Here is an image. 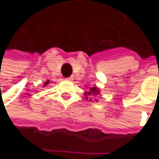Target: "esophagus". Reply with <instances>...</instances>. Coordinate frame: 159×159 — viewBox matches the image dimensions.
Wrapping results in <instances>:
<instances>
[{"label": "esophagus", "mask_w": 159, "mask_h": 159, "mask_svg": "<svg viewBox=\"0 0 159 159\" xmlns=\"http://www.w3.org/2000/svg\"><path fill=\"white\" fill-rule=\"evenodd\" d=\"M67 80H68V81H73V80H74V77H73V76H70V77L67 78Z\"/></svg>", "instance_id": "1"}]
</instances>
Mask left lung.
I'll return each mask as SVG.
<instances>
[{
  "label": "left lung",
  "mask_w": 159,
  "mask_h": 159,
  "mask_svg": "<svg viewBox=\"0 0 159 159\" xmlns=\"http://www.w3.org/2000/svg\"><path fill=\"white\" fill-rule=\"evenodd\" d=\"M99 93H100V90L98 89V87L93 86V87H90L88 91H85L84 95V98H85L86 99H88V97H91V96L96 97V96H98ZM89 100H91V99H89ZM96 100H97V99H96ZM97 101H98V100H97Z\"/></svg>",
  "instance_id": "obj_1"
}]
</instances>
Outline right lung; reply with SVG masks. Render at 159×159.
<instances>
[{
    "label": "right lung",
    "instance_id": "add662e5",
    "mask_svg": "<svg viewBox=\"0 0 159 159\" xmlns=\"http://www.w3.org/2000/svg\"><path fill=\"white\" fill-rule=\"evenodd\" d=\"M48 84H50V83H49V80H47V81H45V83L43 84V87H45L46 85H48Z\"/></svg>",
    "mask_w": 159,
    "mask_h": 159
}]
</instances>
